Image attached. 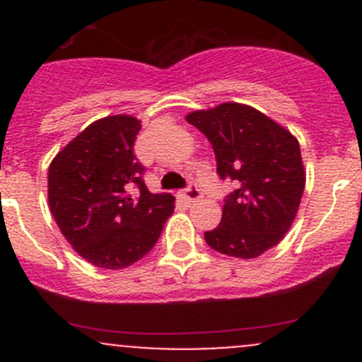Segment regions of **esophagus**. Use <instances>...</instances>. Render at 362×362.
I'll return each instance as SVG.
<instances>
[{"instance_id": "esophagus-1", "label": "esophagus", "mask_w": 362, "mask_h": 362, "mask_svg": "<svg viewBox=\"0 0 362 362\" xmlns=\"http://www.w3.org/2000/svg\"><path fill=\"white\" fill-rule=\"evenodd\" d=\"M182 198L187 199L189 203H194V202H198V199H202L203 196H202V191H199L198 185L189 184V187L182 192Z\"/></svg>"}]
</instances>
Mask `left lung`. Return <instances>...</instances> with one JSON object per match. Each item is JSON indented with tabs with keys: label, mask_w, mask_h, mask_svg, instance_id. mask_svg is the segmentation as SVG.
<instances>
[{
	"label": "left lung",
	"mask_w": 362,
	"mask_h": 362,
	"mask_svg": "<svg viewBox=\"0 0 362 362\" xmlns=\"http://www.w3.org/2000/svg\"><path fill=\"white\" fill-rule=\"evenodd\" d=\"M185 119L214 147L218 177L235 184L221 224L204 233V242L231 257L264 254L291 229L305 191L298 140L249 105L222 103Z\"/></svg>",
	"instance_id": "8db88e82"
}]
</instances>
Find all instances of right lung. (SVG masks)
Wrapping results in <instances>:
<instances>
[{"mask_svg":"<svg viewBox=\"0 0 362 362\" xmlns=\"http://www.w3.org/2000/svg\"><path fill=\"white\" fill-rule=\"evenodd\" d=\"M140 120L110 115L87 126L49 166V206L78 255L98 268L122 269L147 255L175 208L152 194L133 147Z\"/></svg>","mask_w":362,"mask_h":362,"instance_id":"add662e5","label":"right lung"}]
</instances>
